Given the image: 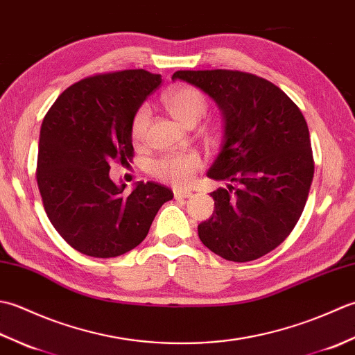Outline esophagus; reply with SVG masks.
<instances>
[{
    "label": "esophagus",
    "instance_id": "obj_1",
    "mask_svg": "<svg viewBox=\"0 0 355 355\" xmlns=\"http://www.w3.org/2000/svg\"><path fill=\"white\" fill-rule=\"evenodd\" d=\"M191 191H183V189H173V197L175 198H191L192 197Z\"/></svg>",
    "mask_w": 355,
    "mask_h": 355
}]
</instances>
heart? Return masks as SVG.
<instances>
[{"instance_id":"1","label":"heart","mask_w":355,"mask_h":355,"mask_svg":"<svg viewBox=\"0 0 355 355\" xmlns=\"http://www.w3.org/2000/svg\"><path fill=\"white\" fill-rule=\"evenodd\" d=\"M166 107L171 114L186 128H192L205 117L207 111V101L200 89L192 87H180L168 96ZM150 122V108L143 105L135 112L131 123V135L135 143L143 141ZM201 168V160L197 154H169L153 164V172L157 178L175 186H187L195 172Z\"/></svg>"}]
</instances>
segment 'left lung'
Listing matches in <instances>:
<instances>
[{
  "instance_id": "obj_1",
  "label": "left lung",
  "mask_w": 355,
  "mask_h": 355,
  "mask_svg": "<svg viewBox=\"0 0 355 355\" xmlns=\"http://www.w3.org/2000/svg\"><path fill=\"white\" fill-rule=\"evenodd\" d=\"M177 79L212 97L224 123L207 177L229 184L210 193L215 210L198 225L201 243L227 261L258 259L304 212L314 175L305 117L281 88L250 73L182 70L172 74Z\"/></svg>"
}]
</instances>
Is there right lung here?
Returning <instances> with one entry per match:
<instances>
[{"mask_svg":"<svg viewBox=\"0 0 355 355\" xmlns=\"http://www.w3.org/2000/svg\"><path fill=\"white\" fill-rule=\"evenodd\" d=\"M162 84L160 74L123 70L87 78L67 88L44 117L36 180L53 227L74 250L116 258L137 247L173 193L154 182L110 178V163L132 160L131 123Z\"/></svg>","mask_w":355,"mask_h":355,"instance_id":"right-lung-1","label":"right lung"}]
</instances>
